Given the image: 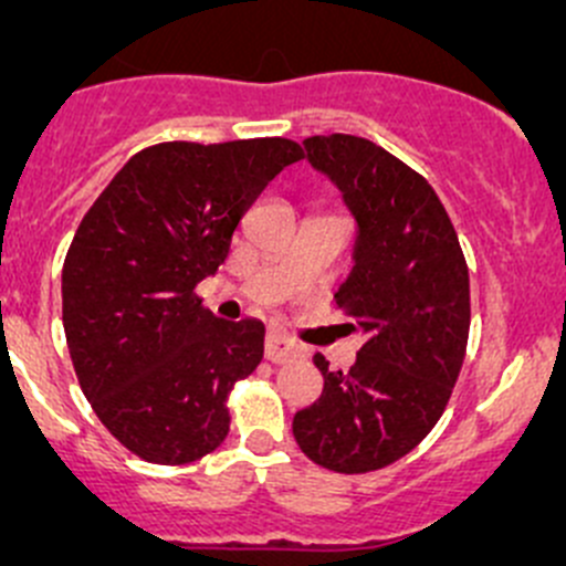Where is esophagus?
Masks as SVG:
<instances>
[{
	"label": "esophagus",
	"instance_id": "obj_1",
	"mask_svg": "<svg viewBox=\"0 0 566 566\" xmlns=\"http://www.w3.org/2000/svg\"><path fill=\"white\" fill-rule=\"evenodd\" d=\"M295 356H301V347L295 345L293 339L282 334H268L265 339V358L271 364H284V361H293Z\"/></svg>",
	"mask_w": 566,
	"mask_h": 566
}]
</instances>
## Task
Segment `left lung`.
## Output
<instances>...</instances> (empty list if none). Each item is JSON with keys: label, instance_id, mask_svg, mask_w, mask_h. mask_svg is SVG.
Here are the masks:
<instances>
[{"label": "left lung", "instance_id": "1", "mask_svg": "<svg viewBox=\"0 0 566 566\" xmlns=\"http://www.w3.org/2000/svg\"><path fill=\"white\" fill-rule=\"evenodd\" d=\"M304 147L356 219V265L334 301L367 342L350 369H328L315 353L325 386L295 413L293 436L328 471H378L447 410L471 328L468 265L447 208L408 164L350 134L310 136Z\"/></svg>", "mask_w": 566, "mask_h": 566}]
</instances>
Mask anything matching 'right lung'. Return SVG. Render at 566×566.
<instances>
[{
	"instance_id": "obj_1",
	"label": "right lung",
	"mask_w": 566,
	"mask_h": 566,
	"mask_svg": "<svg viewBox=\"0 0 566 566\" xmlns=\"http://www.w3.org/2000/svg\"><path fill=\"white\" fill-rule=\"evenodd\" d=\"M293 139L161 142L136 153L78 224L62 325L78 386L128 452L193 462L230 432V397L262 361L265 325L227 323L193 293L219 271L262 188L301 161Z\"/></svg>"
}]
</instances>
